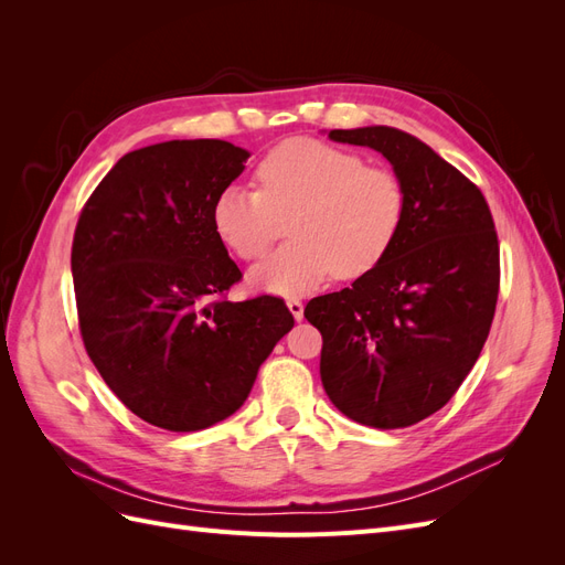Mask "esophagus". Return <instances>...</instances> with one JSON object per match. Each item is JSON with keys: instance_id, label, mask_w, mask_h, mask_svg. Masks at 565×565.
<instances>
[{"instance_id": "1", "label": "esophagus", "mask_w": 565, "mask_h": 565, "mask_svg": "<svg viewBox=\"0 0 565 565\" xmlns=\"http://www.w3.org/2000/svg\"><path fill=\"white\" fill-rule=\"evenodd\" d=\"M287 309H289V313H292L295 316V320L299 322L301 318H303V303L299 301V299H287Z\"/></svg>"}]
</instances>
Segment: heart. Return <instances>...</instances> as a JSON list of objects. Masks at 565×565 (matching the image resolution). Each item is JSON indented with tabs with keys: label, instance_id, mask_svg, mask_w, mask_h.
I'll return each instance as SVG.
<instances>
[{
	"label": "heart",
	"instance_id": "heart-1",
	"mask_svg": "<svg viewBox=\"0 0 565 565\" xmlns=\"http://www.w3.org/2000/svg\"><path fill=\"white\" fill-rule=\"evenodd\" d=\"M259 191L228 185L212 204V226L237 259H259L287 233L292 241L249 270L252 287L301 295L332 273L363 278L391 252L405 216L401 179L353 150L289 139L256 167Z\"/></svg>",
	"mask_w": 565,
	"mask_h": 565
}]
</instances>
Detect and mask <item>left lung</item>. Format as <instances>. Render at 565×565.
Returning <instances> with one entry per match:
<instances>
[{"label":"left lung","instance_id":"8db88e82","mask_svg":"<svg viewBox=\"0 0 565 565\" xmlns=\"http://www.w3.org/2000/svg\"><path fill=\"white\" fill-rule=\"evenodd\" d=\"M328 136L382 152L405 216L377 268L311 299L303 316L322 334L320 380L334 407L403 429L446 405L481 355L500 292L498 233L483 193L417 136L382 125Z\"/></svg>","mask_w":565,"mask_h":565}]
</instances>
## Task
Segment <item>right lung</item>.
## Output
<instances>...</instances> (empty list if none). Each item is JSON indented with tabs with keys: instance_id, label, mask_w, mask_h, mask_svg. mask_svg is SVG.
<instances>
[{
	"instance_id": "1",
	"label": "right lung",
	"mask_w": 565,
	"mask_h": 565,
	"mask_svg": "<svg viewBox=\"0 0 565 565\" xmlns=\"http://www.w3.org/2000/svg\"><path fill=\"white\" fill-rule=\"evenodd\" d=\"M249 152L164 141L127 152L84 204L73 282L84 349L136 417L200 431L231 417L295 328L278 297L226 301L243 278L212 226Z\"/></svg>"
}]
</instances>
